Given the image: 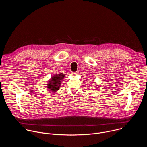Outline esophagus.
I'll use <instances>...</instances> for the list:
<instances>
[{"label":"esophagus","mask_w":147,"mask_h":147,"mask_svg":"<svg viewBox=\"0 0 147 147\" xmlns=\"http://www.w3.org/2000/svg\"><path fill=\"white\" fill-rule=\"evenodd\" d=\"M72 74H73V76H76V75H77V74H78V73H77V72H75V73H72Z\"/></svg>","instance_id":"obj_1"}]
</instances>
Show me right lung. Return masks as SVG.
<instances>
[{
    "mask_svg": "<svg viewBox=\"0 0 147 147\" xmlns=\"http://www.w3.org/2000/svg\"><path fill=\"white\" fill-rule=\"evenodd\" d=\"M65 74H59L52 76L49 82L47 84V88L53 92H56L59 90L61 86V80L65 77Z\"/></svg>",
    "mask_w": 147,
    "mask_h": 147,
    "instance_id": "obj_1",
    "label": "right lung"
}]
</instances>
